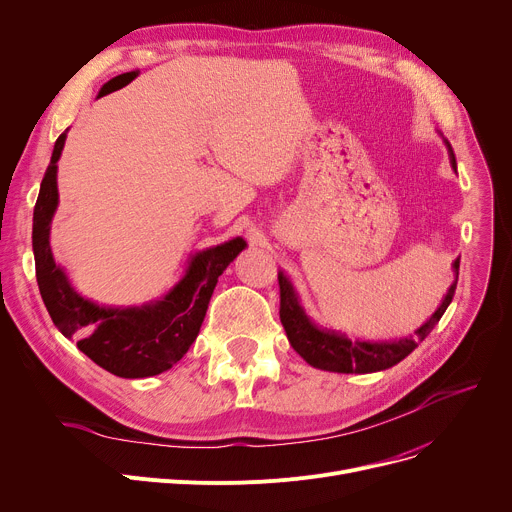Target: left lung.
I'll return each mask as SVG.
<instances>
[{
	"mask_svg": "<svg viewBox=\"0 0 512 512\" xmlns=\"http://www.w3.org/2000/svg\"><path fill=\"white\" fill-rule=\"evenodd\" d=\"M450 149V145H448ZM450 161L452 166H456L454 153L450 149ZM459 259L452 263L454 267V282L450 284L446 297L438 311L429 317L425 324L415 330L413 336L409 338H400L392 342H363V340H348L342 334L330 332V330H321L317 328L313 321L307 317L303 307L299 305L297 294H294L292 284L288 278L278 272V284H280V321L286 330L290 346L297 351L309 365L324 369V371H334V373H373V371H382L388 367H394L405 357H409L419 342L427 338V334L432 332L444 311L448 309L456 282H459Z\"/></svg>",
	"mask_w": 512,
	"mask_h": 512,
	"instance_id": "8db88e82",
	"label": "left lung"
}]
</instances>
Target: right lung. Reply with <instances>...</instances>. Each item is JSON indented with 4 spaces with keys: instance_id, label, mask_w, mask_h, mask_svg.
I'll return each mask as SVG.
<instances>
[{
    "instance_id": "obj_1",
    "label": "right lung",
    "mask_w": 512,
    "mask_h": 512,
    "mask_svg": "<svg viewBox=\"0 0 512 512\" xmlns=\"http://www.w3.org/2000/svg\"><path fill=\"white\" fill-rule=\"evenodd\" d=\"M64 141L66 132L53 147L33 211V253L41 299L56 328L66 338H76L80 351L105 371L130 380L157 375L176 365L199 336L213 288L230 261L245 249V240L234 238L197 253L186 276L157 303L107 309L83 299L53 261L49 247Z\"/></svg>"
}]
</instances>
